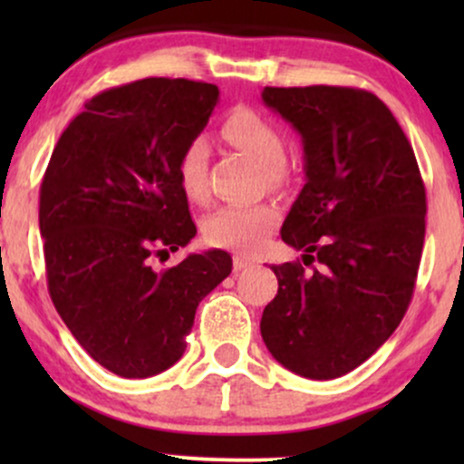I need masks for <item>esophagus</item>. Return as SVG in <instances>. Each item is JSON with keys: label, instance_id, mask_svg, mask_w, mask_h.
Listing matches in <instances>:
<instances>
[{"label": "esophagus", "instance_id": "esophagus-1", "mask_svg": "<svg viewBox=\"0 0 464 464\" xmlns=\"http://www.w3.org/2000/svg\"><path fill=\"white\" fill-rule=\"evenodd\" d=\"M253 264H255L253 259L246 257V255H233V270H236V273H239V270L250 268Z\"/></svg>", "mask_w": 464, "mask_h": 464}]
</instances>
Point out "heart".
I'll return each instance as SVG.
<instances>
[{"mask_svg":"<svg viewBox=\"0 0 464 464\" xmlns=\"http://www.w3.org/2000/svg\"><path fill=\"white\" fill-rule=\"evenodd\" d=\"M222 137L248 154L255 163L262 165L264 179L268 183H281L285 177V140L264 115L250 109H236L222 121ZM207 163H209V148L207 141L196 137L179 154L177 177L183 194L189 200H207ZM279 222V211L273 205H225L209 214L202 222V236L207 244L218 248L255 250L264 244L266 236Z\"/></svg>","mask_w":464,"mask_h":464,"instance_id":"heart-1","label":"heart"}]
</instances>
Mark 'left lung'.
<instances>
[{"mask_svg":"<svg viewBox=\"0 0 464 464\" xmlns=\"http://www.w3.org/2000/svg\"><path fill=\"white\" fill-rule=\"evenodd\" d=\"M262 100L303 141V185L281 239L299 262L273 266L279 290L262 338L287 371L335 380L401 323L423 253L425 188L412 146L377 95L351 87H266Z\"/></svg>","mask_w":464,"mask_h":464,"instance_id":"obj_1","label":"left lung"}]
</instances>
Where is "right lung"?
I'll use <instances>...</instances> for the list:
<instances>
[{"mask_svg": "<svg viewBox=\"0 0 464 464\" xmlns=\"http://www.w3.org/2000/svg\"><path fill=\"white\" fill-rule=\"evenodd\" d=\"M216 84L143 78L98 93L63 130L41 183L47 287L104 369L152 377L183 358L196 307L231 275L225 250L152 262L196 236L179 154L214 113Z\"/></svg>", "mask_w": 464, "mask_h": 464, "instance_id": "1", "label": "right lung"}]
</instances>
